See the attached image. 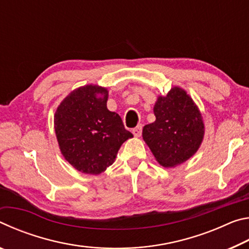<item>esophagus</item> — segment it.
I'll list each match as a JSON object with an SVG mask.
<instances>
[{"instance_id": "34e87169", "label": "esophagus", "mask_w": 249, "mask_h": 249, "mask_svg": "<svg viewBox=\"0 0 249 249\" xmlns=\"http://www.w3.org/2000/svg\"><path fill=\"white\" fill-rule=\"evenodd\" d=\"M142 125H137L136 127L132 129V133L134 134L135 137H140L142 135Z\"/></svg>"}]
</instances>
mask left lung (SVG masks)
<instances>
[{
    "instance_id": "left-lung-1",
    "label": "left lung",
    "mask_w": 249,
    "mask_h": 249,
    "mask_svg": "<svg viewBox=\"0 0 249 249\" xmlns=\"http://www.w3.org/2000/svg\"><path fill=\"white\" fill-rule=\"evenodd\" d=\"M154 123L142 128V140L159 165L179 166L195 155L203 142L204 123L187 91L174 87L154 105Z\"/></svg>"
}]
</instances>
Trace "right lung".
Listing matches in <instances>:
<instances>
[{"instance_id": "1", "label": "right lung", "mask_w": 249, "mask_h": 249, "mask_svg": "<svg viewBox=\"0 0 249 249\" xmlns=\"http://www.w3.org/2000/svg\"><path fill=\"white\" fill-rule=\"evenodd\" d=\"M107 88L87 84L71 91L53 116L62 156L74 169L100 175L115 161L122 144L133 134L121 116L107 109Z\"/></svg>"}]
</instances>
